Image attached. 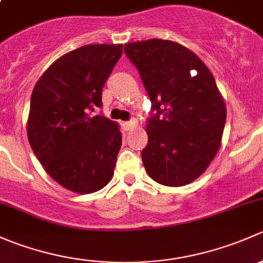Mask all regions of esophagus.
I'll return each mask as SVG.
<instances>
[{
    "instance_id": "1",
    "label": "esophagus",
    "mask_w": 263,
    "mask_h": 263,
    "mask_svg": "<svg viewBox=\"0 0 263 263\" xmlns=\"http://www.w3.org/2000/svg\"><path fill=\"white\" fill-rule=\"evenodd\" d=\"M123 128L124 131H129V129H132L134 127H136V121H129V122H123Z\"/></svg>"
}]
</instances>
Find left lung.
Masks as SVG:
<instances>
[{"label":"left lung","instance_id":"left-lung-1","mask_svg":"<svg viewBox=\"0 0 263 263\" xmlns=\"http://www.w3.org/2000/svg\"><path fill=\"white\" fill-rule=\"evenodd\" d=\"M124 52L139 70L156 115L146 126L142 161L155 182L192 183L221 145L224 98L208 66L182 44L164 39L132 42Z\"/></svg>","mask_w":263,"mask_h":263}]
</instances>
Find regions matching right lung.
<instances>
[{
    "label": "right lung",
    "instance_id": "add662e5",
    "mask_svg": "<svg viewBox=\"0 0 263 263\" xmlns=\"http://www.w3.org/2000/svg\"><path fill=\"white\" fill-rule=\"evenodd\" d=\"M122 44H87L55 60L31 92L26 132L44 171L66 190L97 192L113 178L119 124L90 116L122 55Z\"/></svg>",
    "mask_w": 263,
    "mask_h": 263
}]
</instances>
